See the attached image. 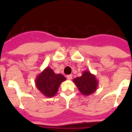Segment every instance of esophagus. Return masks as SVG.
<instances>
[{
    "label": "esophagus",
    "instance_id": "1",
    "mask_svg": "<svg viewBox=\"0 0 132 132\" xmlns=\"http://www.w3.org/2000/svg\"><path fill=\"white\" fill-rule=\"evenodd\" d=\"M66 78H67V79H68V80H70V79H72V75H67V76H66Z\"/></svg>",
    "mask_w": 132,
    "mask_h": 132
}]
</instances>
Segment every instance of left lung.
<instances>
[{
    "label": "left lung",
    "mask_w": 132,
    "mask_h": 132,
    "mask_svg": "<svg viewBox=\"0 0 132 132\" xmlns=\"http://www.w3.org/2000/svg\"><path fill=\"white\" fill-rule=\"evenodd\" d=\"M72 81L76 85L81 94L85 96L94 93L98 86V80L96 76L88 70L84 71L81 76L75 78Z\"/></svg>",
    "instance_id": "left-lung-1"
}]
</instances>
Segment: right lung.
Listing matches in <instances>:
<instances>
[{"label":"right lung","mask_w":132,"mask_h":132,"mask_svg":"<svg viewBox=\"0 0 132 132\" xmlns=\"http://www.w3.org/2000/svg\"><path fill=\"white\" fill-rule=\"evenodd\" d=\"M62 74H55L51 68L47 66L36 77L35 83L40 92L46 97H53L57 94L62 82L66 80Z\"/></svg>","instance_id":"add662e5"}]
</instances>
